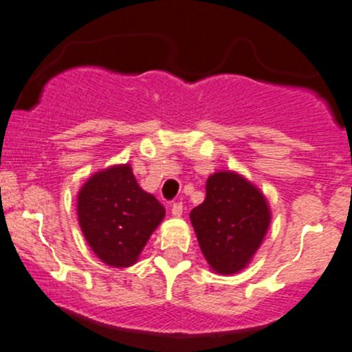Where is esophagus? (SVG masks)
I'll return each mask as SVG.
<instances>
[{
    "label": "esophagus",
    "mask_w": 352,
    "mask_h": 352,
    "mask_svg": "<svg viewBox=\"0 0 352 352\" xmlns=\"http://www.w3.org/2000/svg\"><path fill=\"white\" fill-rule=\"evenodd\" d=\"M184 212V206L182 202H173L172 204V216H175V218H180Z\"/></svg>",
    "instance_id": "34e87169"
}]
</instances>
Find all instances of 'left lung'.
<instances>
[{
	"mask_svg": "<svg viewBox=\"0 0 352 352\" xmlns=\"http://www.w3.org/2000/svg\"><path fill=\"white\" fill-rule=\"evenodd\" d=\"M190 223L209 267L223 276L243 271L271 225V208L250 180L223 170L206 180V199L190 211Z\"/></svg>",
	"mask_w": 352,
	"mask_h": 352,
	"instance_id": "left-lung-1",
	"label": "left lung"
}]
</instances>
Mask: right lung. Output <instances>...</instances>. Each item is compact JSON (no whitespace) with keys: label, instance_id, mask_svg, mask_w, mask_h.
Instances as JSON below:
<instances>
[{"label":"right lung","instance_id":"obj_1","mask_svg":"<svg viewBox=\"0 0 352 352\" xmlns=\"http://www.w3.org/2000/svg\"><path fill=\"white\" fill-rule=\"evenodd\" d=\"M78 223L85 240L110 267L136 264L165 208L140 187L129 163L94 173L78 192Z\"/></svg>","mask_w":352,"mask_h":352}]
</instances>
